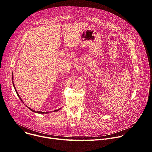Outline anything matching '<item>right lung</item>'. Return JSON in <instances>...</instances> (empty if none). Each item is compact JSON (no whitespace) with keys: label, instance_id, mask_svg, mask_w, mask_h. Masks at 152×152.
<instances>
[{"label":"right lung","instance_id":"right-lung-1","mask_svg":"<svg viewBox=\"0 0 152 152\" xmlns=\"http://www.w3.org/2000/svg\"><path fill=\"white\" fill-rule=\"evenodd\" d=\"M12 79H13V73H12ZM12 82H13V86H14V88H15V91H16V93H17V96L19 97V98L20 99V100L22 101V100H21V99L20 98V97L19 96V94H18V93H17V90H15V86H14V82H13V80H12ZM29 109L31 110V111H32V112H34V113H39V114H48V113L47 112H41V111H34V110H32L31 107H28V106H27ZM61 109V108H59V109H58V110H55L54 111V112H56V111H59V110H60Z\"/></svg>","mask_w":152,"mask_h":152}]
</instances>
